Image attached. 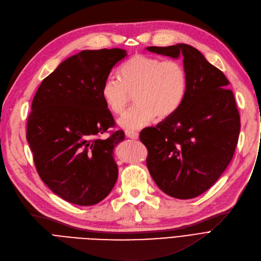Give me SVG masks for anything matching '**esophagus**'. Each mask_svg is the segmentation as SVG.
I'll list each match as a JSON object with an SVG mask.
<instances>
[{"label":"esophagus","mask_w":261,"mask_h":261,"mask_svg":"<svg viewBox=\"0 0 261 261\" xmlns=\"http://www.w3.org/2000/svg\"><path fill=\"white\" fill-rule=\"evenodd\" d=\"M125 135L127 138H130V139H135V140L139 138V134H138L137 132H133V130H126Z\"/></svg>","instance_id":"obj_1"}]
</instances>
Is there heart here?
Here are the masks:
<instances>
[{
  "label": "heart",
  "mask_w": 261,
  "mask_h": 261,
  "mask_svg": "<svg viewBox=\"0 0 261 261\" xmlns=\"http://www.w3.org/2000/svg\"><path fill=\"white\" fill-rule=\"evenodd\" d=\"M120 79L109 76L101 86V97L114 114H121L135 93L137 103L118 120L124 129H140L158 116L175 114L186 98L188 75L185 66L175 60L138 54L119 70Z\"/></svg>",
  "instance_id": "heart-1"
}]
</instances>
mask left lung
Segmentation results:
<instances>
[{
  "label": "left lung",
  "instance_id": "obj_1",
  "mask_svg": "<svg viewBox=\"0 0 261 261\" xmlns=\"http://www.w3.org/2000/svg\"><path fill=\"white\" fill-rule=\"evenodd\" d=\"M150 53L183 58L188 75L186 98L178 111L140 140L147 147V168L158 188L177 199L201 195L231 162L238 142L240 117L221 70L188 44L146 47Z\"/></svg>",
  "mask_w": 261,
  "mask_h": 261
}]
</instances>
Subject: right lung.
<instances>
[{"mask_svg": "<svg viewBox=\"0 0 261 261\" xmlns=\"http://www.w3.org/2000/svg\"><path fill=\"white\" fill-rule=\"evenodd\" d=\"M126 56L121 48L82 50L46 76L35 95L26 139L39 176L67 202L97 204L117 181L114 149L125 135L97 136L115 125L101 86Z\"/></svg>", "mask_w": 261, "mask_h": 261, "instance_id": "obj_1", "label": "right lung"}]
</instances>
